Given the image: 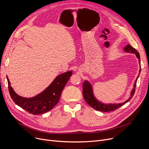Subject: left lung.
Segmentation results:
<instances>
[{
  "label": "left lung",
  "mask_w": 149,
  "mask_h": 149,
  "mask_svg": "<svg viewBox=\"0 0 149 149\" xmlns=\"http://www.w3.org/2000/svg\"><path fill=\"white\" fill-rule=\"evenodd\" d=\"M124 51L127 52H130V53H134L135 54L137 58L139 59V64H140V56H139V54L138 52L133 47L130 45H127L126 47L124 48ZM141 71V70H139V72ZM138 75V76H139ZM138 80V78L136 79L134 86V89L132 91L131 93H130V98L126 100L125 102H123L122 103L120 104H105L103 103H100V101H98L95 97L93 95V91H92V88L91 86V84L88 81H85L83 83V97L86 102L91 107L93 108L94 109L98 111L101 112H111V111H114L116 110L117 109L120 108L124 104L127 103L129 101L131 100L132 97L134 96L135 92V88L136 86V81Z\"/></svg>",
  "instance_id": "8db88e82"
}]
</instances>
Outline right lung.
<instances>
[{"label":"right lung","mask_w":149,"mask_h":149,"mask_svg":"<svg viewBox=\"0 0 149 149\" xmlns=\"http://www.w3.org/2000/svg\"><path fill=\"white\" fill-rule=\"evenodd\" d=\"M72 74V71L61 74L57 76L43 92L29 98H23L17 95L10 86V82L7 77L10 96L15 104L29 113L33 115L45 113L51 111L58 103L62 91Z\"/></svg>","instance_id":"obj_1"}]
</instances>
